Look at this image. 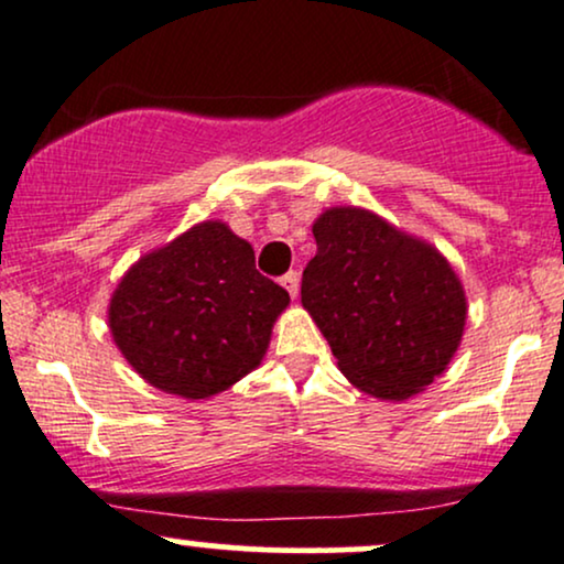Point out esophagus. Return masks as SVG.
<instances>
[{
  "label": "esophagus",
  "mask_w": 564,
  "mask_h": 564,
  "mask_svg": "<svg viewBox=\"0 0 564 564\" xmlns=\"http://www.w3.org/2000/svg\"><path fill=\"white\" fill-rule=\"evenodd\" d=\"M282 284L290 293V297H297V290H301V274H297V271H288V274L282 276Z\"/></svg>",
  "instance_id": "1"
}]
</instances>
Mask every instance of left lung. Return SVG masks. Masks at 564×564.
<instances>
[{
	"mask_svg": "<svg viewBox=\"0 0 564 564\" xmlns=\"http://www.w3.org/2000/svg\"><path fill=\"white\" fill-rule=\"evenodd\" d=\"M314 240L301 303L340 372L382 401L420 393L452 361L465 329L454 269L427 242L361 208L324 210Z\"/></svg>",
	"mask_w": 564,
	"mask_h": 564,
	"instance_id": "1",
	"label": "left lung"
}]
</instances>
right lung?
Segmentation results:
<instances>
[{"mask_svg":"<svg viewBox=\"0 0 564 564\" xmlns=\"http://www.w3.org/2000/svg\"><path fill=\"white\" fill-rule=\"evenodd\" d=\"M288 290L256 269L250 242L203 221L139 258L112 293L108 322L150 386L208 399L261 364Z\"/></svg>","mask_w":564,"mask_h":564,"instance_id":"1","label":"right lung"}]
</instances>
